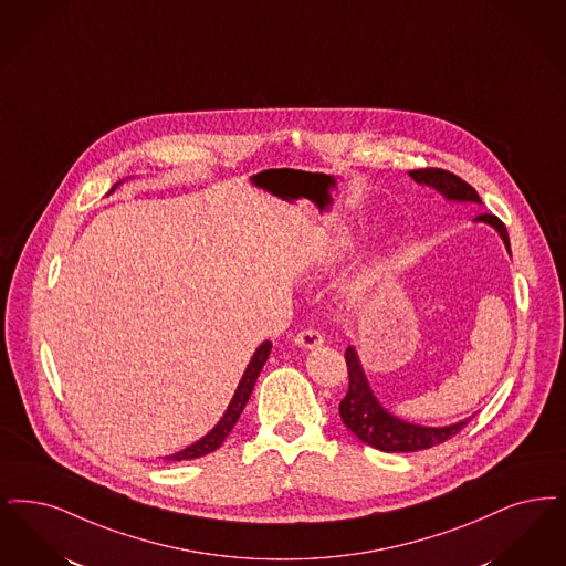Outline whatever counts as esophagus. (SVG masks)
Here are the masks:
<instances>
[{
	"mask_svg": "<svg viewBox=\"0 0 566 566\" xmlns=\"http://www.w3.org/2000/svg\"><path fill=\"white\" fill-rule=\"evenodd\" d=\"M294 343L298 345V347H303V349H316L319 345H324V339H322V335L314 331V328H305V331H301L296 337H294Z\"/></svg>",
	"mask_w": 566,
	"mask_h": 566,
	"instance_id": "obj_1",
	"label": "esophagus"
}]
</instances>
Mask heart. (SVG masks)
<instances>
[{"label": "heart", "mask_w": 566, "mask_h": 566, "mask_svg": "<svg viewBox=\"0 0 566 566\" xmlns=\"http://www.w3.org/2000/svg\"><path fill=\"white\" fill-rule=\"evenodd\" d=\"M381 273V263H370V265H366L363 272L358 273V275H354V280L349 282V291L354 294L364 293V291H368L373 284H375V280H377V275Z\"/></svg>", "instance_id": "heart-1"}]
</instances>
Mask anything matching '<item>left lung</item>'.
Wrapping results in <instances>:
<instances>
[{
    "mask_svg": "<svg viewBox=\"0 0 566 566\" xmlns=\"http://www.w3.org/2000/svg\"><path fill=\"white\" fill-rule=\"evenodd\" d=\"M408 175L419 185H428L431 189H436L451 202L482 203L474 187L468 185L463 179H459L449 170L421 168V170H410ZM475 221L495 227L505 249L512 254L507 229L495 214H478ZM345 363H347V373H349V389H347L345 398L340 400V419L347 430L354 431L364 444H368L373 449L385 452H415L431 449L436 444L447 442L454 433H459L472 419V417H468L459 423L444 426V428H426V426L408 423L405 419H398L396 415L385 410L381 402L375 398L354 347L345 349Z\"/></svg>",
    "mask_w": 566,
    "mask_h": 566,
    "instance_id": "left-lung-1",
    "label": "left lung"
}]
</instances>
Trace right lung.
Wrapping results in <instances>:
<instances>
[{
    "label": "right lung",
    "instance_id": "obj_1",
    "mask_svg": "<svg viewBox=\"0 0 566 566\" xmlns=\"http://www.w3.org/2000/svg\"><path fill=\"white\" fill-rule=\"evenodd\" d=\"M117 185H119V182H117ZM117 185H114V189ZM114 189H112V191H114ZM270 352H272V343H270V340H265V343H261V345L256 347V352H254V356L250 358L249 366H247V370H244V375H242V379H240V384H238V389H235V394H233V398H231V402H229V407H227L226 415L221 417V421H219L212 430L208 431L203 438H200L198 442H193L191 447L175 452V454H168L166 461L198 459V457H203V454H208V452L217 451V449L226 442L229 431L233 430V426L238 423L242 410H244L247 402H249L250 394H252L254 384H256V377H259V373L263 370V364L268 363Z\"/></svg>",
    "mask_w": 566,
    "mask_h": 566
}]
</instances>
